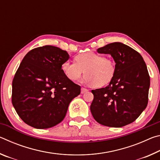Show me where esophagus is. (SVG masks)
Segmentation results:
<instances>
[{"label":"esophagus","mask_w":160,"mask_h":160,"mask_svg":"<svg viewBox=\"0 0 160 160\" xmlns=\"http://www.w3.org/2000/svg\"><path fill=\"white\" fill-rule=\"evenodd\" d=\"M88 89H86V88H81V93H82V94L85 93L86 92H88Z\"/></svg>","instance_id":"1"}]
</instances>
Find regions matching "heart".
Returning <instances> with one entry per match:
<instances>
[{
    "label": "heart",
    "instance_id": "1",
    "mask_svg": "<svg viewBox=\"0 0 160 160\" xmlns=\"http://www.w3.org/2000/svg\"><path fill=\"white\" fill-rule=\"evenodd\" d=\"M77 62L64 61L61 70L68 79L76 81L85 71L84 82L93 84L95 87L107 85L112 82L116 74V64L110 58L94 52L78 54L75 57Z\"/></svg>",
    "mask_w": 160,
    "mask_h": 160
}]
</instances>
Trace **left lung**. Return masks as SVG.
<instances>
[{"instance_id": "1", "label": "left lung", "mask_w": 160, "mask_h": 160, "mask_svg": "<svg viewBox=\"0 0 160 160\" xmlns=\"http://www.w3.org/2000/svg\"><path fill=\"white\" fill-rule=\"evenodd\" d=\"M97 52L110 54L116 70L109 85L92 90L91 113L102 125L120 128L133 122L145 109L150 75L142 56L123 43H111Z\"/></svg>"}]
</instances>
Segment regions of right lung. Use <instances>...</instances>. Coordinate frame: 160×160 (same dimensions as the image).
I'll list each match as a JSON object with an SVG mask.
<instances>
[{
    "label": "right lung",
    "mask_w": 160,
    "mask_h": 160,
    "mask_svg": "<svg viewBox=\"0 0 160 160\" xmlns=\"http://www.w3.org/2000/svg\"><path fill=\"white\" fill-rule=\"evenodd\" d=\"M69 58L66 51L47 45L29 51L22 61L12 80V103L29 126L45 129L57 125L80 94V86L61 70Z\"/></svg>",
    "instance_id": "add662e5"
}]
</instances>
